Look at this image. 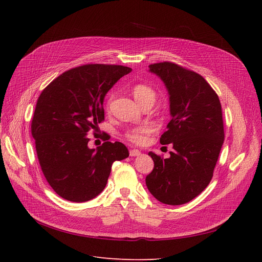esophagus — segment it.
<instances>
[{
    "label": "esophagus",
    "mask_w": 262,
    "mask_h": 262,
    "mask_svg": "<svg viewBox=\"0 0 262 262\" xmlns=\"http://www.w3.org/2000/svg\"><path fill=\"white\" fill-rule=\"evenodd\" d=\"M141 154V152L139 149H136V148H132V149H129V155L132 156V157H135V156H139Z\"/></svg>",
    "instance_id": "1"
}]
</instances>
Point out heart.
<instances>
[{
	"instance_id": "obj_1",
	"label": "heart",
	"mask_w": 262,
	"mask_h": 262,
	"mask_svg": "<svg viewBox=\"0 0 262 262\" xmlns=\"http://www.w3.org/2000/svg\"><path fill=\"white\" fill-rule=\"evenodd\" d=\"M133 95L135 100L138 102L141 106L144 104H153L156 100V90L150 87L147 84H143V82H140V84H137L133 87L132 89ZM114 100V94H110L109 98L107 100V110H110L112 108ZM155 130V127L152 125V124H143V125L139 126H134L124 133V138L132 142L133 144L136 145H144L148 142L149 140V136L152 135Z\"/></svg>"
}]
</instances>
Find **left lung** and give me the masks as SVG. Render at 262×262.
I'll return each instance as SVG.
<instances>
[{"label":"left lung","instance_id":"left-lung-1","mask_svg":"<svg viewBox=\"0 0 262 262\" xmlns=\"http://www.w3.org/2000/svg\"><path fill=\"white\" fill-rule=\"evenodd\" d=\"M169 91L172 119L161 144H172L169 158L149 152L154 169L146 178L148 191L159 202L183 205L196 198L213 176L224 142L219 96L199 73L171 61L149 64Z\"/></svg>","mask_w":262,"mask_h":262}]
</instances>
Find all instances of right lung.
<instances>
[{
	"label": "right lung",
	"instance_id": "add662e5",
	"mask_svg": "<svg viewBox=\"0 0 262 262\" xmlns=\"http://www.w3.org/2000/svg\"><path fill=\"white\" fill-rule=\"evenodd\" d=\"M132 69L118 64L88 63L70 69L40 93L32 120V136L41 170L62 199L81 203L106 187L116 160L128 157L121 142L105 141L90 148L88 133L104 121V96Z\"/></svg>",
	"mask_w": 262,
	"mask_h": 262
}]
</instances>
